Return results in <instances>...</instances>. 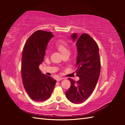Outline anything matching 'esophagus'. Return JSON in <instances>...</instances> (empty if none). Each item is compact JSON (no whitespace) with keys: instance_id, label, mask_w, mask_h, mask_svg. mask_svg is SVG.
Masks as SVG:
<instances>
[{"instance_id":"esophagus-1","label":"esophagus","mask_w":125,"mask_h":125,"mask_svg":"<svg viewBox=\"0 0 125 125\" xmlns=\"http://www.w3.org/2000/svg\"><path fill=\"white\" fill-rule=\"evenodd\" d=\"M64 78H62V77H59L57 79V81H61L62 80V79H63Z\"/></svg>"}]
</instances>
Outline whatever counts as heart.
Segmentation results:
<instances>
[{
    "mask_svg": "<svg viewBox=\"0 0 125 125\" xmlns=\"http://www.w3.org/2000/svg\"><path fill=\"white\" fill-rule=\"evenodd\" d=\"M56 47L59 50V51L62 52V54L66 53V52H70L69 49V45L66 41L63 40H59L56 44ZM48 53V51H47L46 54Z\"/></svg>",
    "mask_w": 125,
    "mask_h": 125,
    "instance_id": "b5f03b06",
    "label": "heart"
}]
</instances>
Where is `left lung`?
<instances>
[{
    "label": "left lung",
    "mask_w": 125,
    "mask_h": 125,
    "mask_svg": "<svg viewBox=\"0 0 125 125\" xmlns=\"http://www.w3.org/2000/svg\"><path fill=\"white\" fill-rule=\"evenodd\" d=\"M71 38L77 41L78 50L76 70L77 81L70 78L69 90L66 91L68 99L74 104H80L91 95L99 80L101 71V62L99 46L89 34L83 33L78 36L73 33Z\"/></svg>",
    "instance_id": "left-lung-1"
}]
</instances>
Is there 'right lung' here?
<instances>
[{
	"instance_id": "add662e5",
	"label": "right lung",
	"mask_w": 125,
	"mask_h": 125,
	"mask_svg": "<svg viewBox=\"0 0 125 125\" xmlns=\"http://www.w3.org/2000/svg\"><path fill=\"white\" fill-rule=\"evenodd\" d=\"M53 36L51 32L37 30L26 41L22 52V83L30 97L37 102L48 99L56 83L51 76L42 73L39 69L47 43Z\"/></svg>"
}]
</instances>
